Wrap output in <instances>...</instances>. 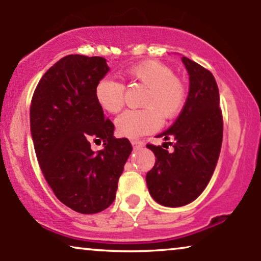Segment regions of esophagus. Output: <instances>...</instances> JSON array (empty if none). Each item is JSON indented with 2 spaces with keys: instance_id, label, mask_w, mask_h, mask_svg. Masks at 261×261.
I'll use <instances>...</instances> for the list:
<instances>
[{
  "instance_id": "esophagus-1",
  "label": "esophagus",
  "mask_w": 261,
  "mask_h": 261,
  "mask_svg": "<svg viewBox=\"0 0 261 261\" xmlns=\"http://www.w3.org/2000/svg\"><path fill=\"white\" fill-rule=\"evenodd\" d=\"M131 143H133V146L135 148H140L145 145V143H143V141H141V140H133L131 141Z\"/></svg>"
}]
</instances>
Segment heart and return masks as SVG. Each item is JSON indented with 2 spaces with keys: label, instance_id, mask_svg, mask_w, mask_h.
Masks as SVG:
<instances>
[{
  "label": "heart",
  "instance_id": "heart-1",
  "mask_svg": "<svg viewBox=\"0 0 261 261\" xmlns=\"http://www.w3.org/2000/svg\"><path fill=\"white\" fill-rule=\"evenodd\" d=\"M128 76L147 87L141 106L142 109L127 110L116 119L118 134L128 139H136L154 133L164 120L175 118L181 112L187 99L184 83L167 65L154 60H147L131 66ZM97 103L107 113L116 114L124 106L125 87L119 81L103 77L94 87Z\"/></svg>",
  "mask_w": 261,
  "mask_h": 261
}]
</instances>
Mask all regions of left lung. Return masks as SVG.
<instances>
[{
    "mask_svg": "<svg viewBox=\"0 0 261 261\" xmlns=\"http://www.w3.org/2000/svg\"><path fill=\"white\" fill-rule=\"evenodd\" d=\"M189 73V94L181 113L168 130L158 135L174 143L147 145L155 163L146 175L154 201L167 207L193 202L207 187L220 157L223 120L216 80L208 70L182 56ZM172 144L173 151L164 148ZM168 148V146H167Z\"/></svg>",
    "mask_w": 261,
    "mask_h": 261,
    "instance_id": "left-lung-1",
    "label": "left lung"
}]
</instances>
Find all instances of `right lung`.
Wrapping results in <instances>:
<instances>
[{
	"label": "right lung",
	"mask_w": 261,
	"mask_h": 261,
	"mask_svg": "<svg viewBox=\"0 0 261 261\" xmlns=\"http://www.w3.org/2000/svg\"><path fill=\"white\" fill-rule=\"evenodd\" d=\"M109 71L100 56L67 55L39 81L31 106V133L41 172L56 197L80 214L103 211L115 200L118 180L133 151L115 139L94 97ZM92 140L105 148L94 152Z\"/></svg>",
	"instance_id": "1"
}]
</instances>
